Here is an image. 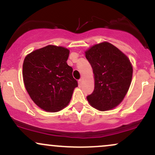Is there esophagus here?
<instances>
[{
  "instance_id": "34e87169",
  "label": "esophagus",
  "mask_w": 155,
  "mask_h": 155,
  "mask_svg": "<svg viewBox=\"0 0 155 155\" xmlns=\"http://www.w3.org/2000/svg\"><path fill=\"white\" fill-rule=\"evenodd\" d=\"M82 81H83V79H80L79 81H78V82H79V86H81V84H82Z\"/></svg>"
}]
</instances>
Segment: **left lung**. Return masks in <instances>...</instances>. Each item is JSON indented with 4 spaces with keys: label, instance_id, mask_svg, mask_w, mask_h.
Segmentation results:
<instances>
[{
    "label": "left lung",
    "instance_id": "1",
    "mask_svg": "<svg viewBox=\"0 0 155 155\" xmlns=\"http://www.w3.org/2000/svg\"><path fill=\"white\" fill-rule=\"evenodd\" d=\"M95 76V89L87 98L100 111L118 106L128 91L133 67L127 57L108 42L96 44L85 52Z\"/></svg>",
    "mask_w": 155,
    "mask_h": 155
}]
</instances>
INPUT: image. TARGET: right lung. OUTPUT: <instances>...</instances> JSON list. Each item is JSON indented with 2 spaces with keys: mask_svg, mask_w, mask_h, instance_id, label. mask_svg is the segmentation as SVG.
Listing matches in <instances>:
<instances>
[{
  "mask_svg": "<svg viewBox=\"0 0 155 155\" xmlns=\"http://www.w3.org/2000/svg\"><path fill=\"white\" fill-rule=\"evenodd\" d=\"M69 50L48 45L27 55L22 66L25 87L38 107L56 112L65 108L71 99L78 82L67 64Z\"/></svg>",
  "mask_w": 155,
  "mask_h": 155,
  "instance_id": "1",
  "label": "right lung"
}]
</instances>
